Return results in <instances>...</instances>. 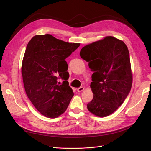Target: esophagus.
<instances>
[{
  "label": "esophagus",
  "instance_id": "1",
  "mask_svg": "<svg viewBox=\"0 0 151 151\" xmlns=\"http://www.w3.org/2000/svg\"><path fill=\"white\" fill-rule=\"evenodd\" d=\"M84 90V88L83 87H80V88H78V89H77V91L79 92H81V91H83Z\"/></svg>",
  "mask_w": 151,
  "mask_h": 151
}]
</instances>
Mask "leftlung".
<instances>
[{"instance_id":"left-lung-1","label":"left lung","mask_w":151,"mask_h":151,"mask_svg":"<svg viewBox=\"0 0 151 151\" xmlns=\"http://www.w3.org/2000/svg\"><path fill=\"white\" fill-rule=\"evenodd\" d=\"M80 54L93 72L91 83L93 97L88 109L97 116H108L123 104L131 90L132 74L127 46L109 36L84 46Z\"/></svg>"}]
</instances>
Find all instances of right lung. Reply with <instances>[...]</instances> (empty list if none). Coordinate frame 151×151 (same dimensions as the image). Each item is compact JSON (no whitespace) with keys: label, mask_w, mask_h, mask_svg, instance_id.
Returning a JSON list of instances; mask_svg holds the SVG:
<instances>
[{"label":"right lung","mask_w":151,"mask_h":151,"mask_svg":"<svg viewBox=\"0 0 151 151\" xmlns=\"http://www.w3.org/2000/svg\"><path fill=\"white\" fill-rule=\"evenodd\" d=\"M80 45L50 34L35 35L27 45L21 68L24 89L32 104L47 117L63 114L73 96L65 60ZM59 78L64 80L62 84Z\"/></svg>","instance_id":"right-lung-1"}]
</instances>
